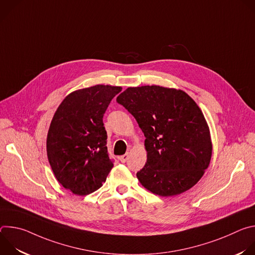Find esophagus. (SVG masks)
I'll list each match as a JSON object with an SVG mask.
<instances>
[{
	"instance_id": "1",
	"label": "esophagus",
	"mask_w": 255,
	"mask_h": 255,
	"mask_svg": "<svg viewBox=\"0 0 255 255\" xmlns=\"http://www.w3.org/2000/svg\"><path fill=\"white\" fill-rule=\"evenodd\" d=\"M128 158H129V154H128V153H126V154H124V155H122V156L119 157V159H120L121 162H126V161L128 160Z\"/></svg>"
}]
</instances>
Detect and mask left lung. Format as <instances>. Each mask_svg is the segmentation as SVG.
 Masks as SVG:
<instances>
[{
  "label": "left lung",
  "mask_w": 255,
  "mask_h": 255,
  "mask_svg": "<svg viewBox=\"0 0 255 255\" xmlns=\"http://www.w3.org/2000/svg\"><path fill=\"white\" fill-rule=\"evenodd\" d=\"M117 102L136 119L145 136L147 160L136 175L160 197L193 188L212 157L210 129L196 102L184 91L160 86L128 88Z\"/></svg>",
  "instance_id": "obj_1"
}]
</instances>
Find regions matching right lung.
Segmentation results:
<instances>
[{
    "label": "right lung",
    "instance_id": "1",
    "mask_svg": "<svg viewBox=\"0 0 255 255\" xmlns=\"http://www.w3.org/2000/svg\"><path fill=\"white\" fill-rule=\"evenodd\" d=\"M121 87L97 85L70 93L51 120L46 151L58 183L72 194L100 189L113 167L103 117Z\"/></svg>",
    "mask_w": 255,
    "mask_h": 255
}]
</instances>
